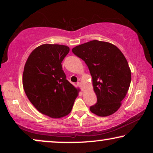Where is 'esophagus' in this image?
I'll return each instance as SVG.
<instances>
[{
  "label": "esophagus",
  "mask_w": 153,
  "mask_h": 153,
  "mask_svg": "<svg viewBox=\"0 0 153 153\" xmlns=\"http://www.w3.org/2000/svg\"><path fill=\"white\" fill-rule=\"evenodd\" d=\"M77 85H78L79 87H80V88H82V84H81V83H80V82H77Z\"/></svg>",
  "instance_id": "esophagus-1"
}]
</instances>
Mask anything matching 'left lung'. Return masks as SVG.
Segmentation results:
<instances>
[{"mask_svg":"<svg viewBox=\"0 0 153 153\" xmlns=\"http://www.w3.org/2000/svg\"><path fill=\"white\" fill-rule=\"evenodd\" d=\"M92 76L97 103L90 110L99 117L113 114L122 106L131 82L127 60L117 47L106 42L93 40L73 48Z\"/></svg>","mask_w":153,"mask_h":153,"instance_id":"left-lung-1","label":"left lung"}]
</instances>
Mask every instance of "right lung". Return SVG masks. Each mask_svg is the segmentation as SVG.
Returning <instances> with one entry per match:
<instances>
[{
	"mask_svg": "<svg viewBox=\"0 0 153 153\" xmlns=\"http://www.w3.org/2000/svg\"><path fill=\"white\" fill-rule=\"evenodd\" d=\"M70 51L68 46L45 44L29 54L23 73L26 96L40 113L61 118L71 113L79 89L66 79L62 60Z\"/></svg>",
	"mask_w": 153,
	"mask_h": 153,
	"instance_id": "add662e5",
	"label": "right lung"
}]
</instances>
